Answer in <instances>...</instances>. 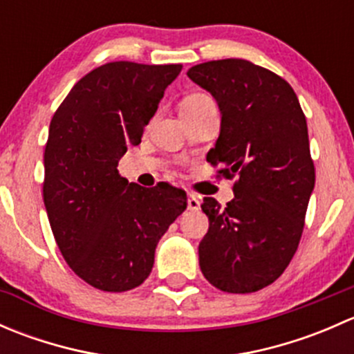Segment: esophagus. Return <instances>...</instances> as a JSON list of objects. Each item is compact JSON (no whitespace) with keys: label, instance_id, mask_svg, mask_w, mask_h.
Instances as JSON below:
<instances>
[{"label":"esophagus","instance_id":"1","mask_svg":"<svg viewBox=\"0 0 354 354\" xmlns=\"http://www.w3.org/2000/svg\"><path fill=\"white\" fill-rule=\"evenodd\" d=\"M188 209L190 210H198L200 209V200L197 195L190 194L188 195Z\"/></svg>","mask_w":354,"mask_h":354}]
</instances>
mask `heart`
<instances>
[{
    "label": "heart",
    "mask_w": 354,
    "mask_h": 354,
    "mask_svg": "<svg viewBox=\"0 0 354 354\" xmlns=\"http://www.w3.org/2000/svg\"><path fill=\"white\" fill-rule=\"evenodd\" d=\"M207 102H212V99H210L209 95H205V94H192V95H188L187 99H185L183 104H181V109H185V108H197V106L207 104Z\"/></svg>",
    "instance_id": "1"
}]
</instances>
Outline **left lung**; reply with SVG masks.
<instances>
[{"instance_id":"obj_1","label":"left lung","mask_w":354,"mask_h":354,"mask_svg":"<svg viewBox=\"0 0 354 354\" xmlns=\"http://www.w3.org/2000/svg\"><path fill=\"white\" fill-rule=\"evenodd\" d=\"M221 111V133L207 154L219 174L238 176L234 198L205 197L209 231L198 245L202 274L226 292L272 284L291 262L315 187L306 118L291 85L246 59H217L188 70Z\"/></svg>"}]
</instances>
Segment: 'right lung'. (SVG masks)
Returning a JSON list of instances; mask_svg holds the SVG:
<instances>
[{"label": "right lung", "instance_id": "add662e5", "mask_svg": "<svg viewBox=\"0 0 354 354\" xmlns=\"http://www.w3.org/2000/svg\"><path fill=\"white\" fill-rule=\"evenodd\" d=\"M180 71L106 63L73 85L49 124L42 185L49 224L70 269L101 291L140 286L160 236L187 209L180 188H144L118 173Z\"/></svg>", "mask_w": 354, "mask_h": 354}]
</instances>
